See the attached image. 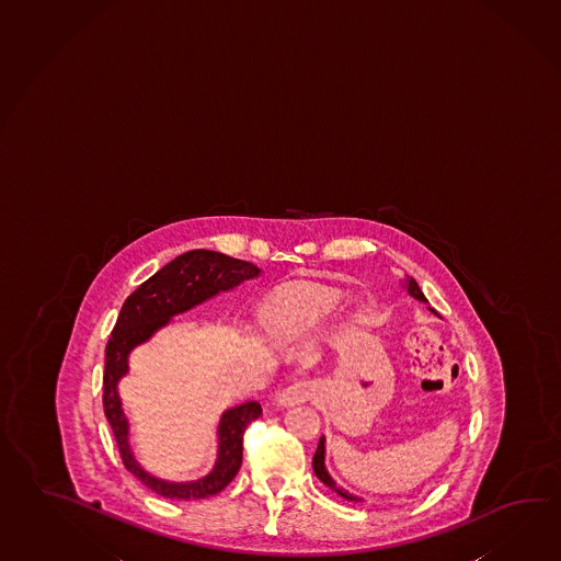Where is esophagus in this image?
Returning <instances> with one entry per match:
<instances>
[{
	"mask_svg": "<svg viewBox=\"0 0 561 561\" xmlns=\"http://www.w3.org/2000/svg\"><path fill=\"white\" fill-rule=\"evenodd\" d=\"M313 391H316V386H313L311 381L299 379V381H296V383L287 386L286 389H282V391L277 393V405H282V408H291V405H298V403L308 401L309 398L313 396Z\"/></svg>",
	"mask_w": 561,
	"mask_h": 561,
	"instance_id": "obj_1",
	"label": "esophagus"
}]
</instances>
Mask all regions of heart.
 <instances>
[{
    "label": "heart",
    "instance_id": "b5f03b06",
    "mask_svg": "<svg viewBox=\"0 0 561 561\" xmlns=\"http://www.w3.org/2000/svg\"><path fill=\"white\" fill-rule=\"evenodd\" d=\"M333 301L328 296H309V298L296 299L277 309L272 318V330L277 335L291 337L304 332L311 323L328 316L332 311Z\"/></svg>",
    "mask_w": 561,
    "mask_h": 561
}]
</instances>
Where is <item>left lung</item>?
Masks as SVG:
<instances>
[{"instance_id": "left-lung-1", "label": "left lung", "mask_w": 561, "mask_h": 561, "mask_svg": "<svg viewBox=\"0 0 561 561\" xmlns=\"http://www.w3.org/2000/svg\"><path fill=\"white\" fill-rule=\"evenodd\" d=\"M403 287L408 289V294L412 296V298L420 299V301H427L425 296L422 294V289L417 286V282L413 279V277H405V284ZM432 313H435V309L430 308ZM437 316V313H435ZM313 471H316V476L320 478L321 483H325L330 490L337 493V495H342L343 500H347V502H362V497H357V495H352L350 492H345L343 488H340L335 481H333L332 476H330V471L325 469V437L321 435L320 444H318V449H316V456H313Z\"/></svg>"}]
</instances>
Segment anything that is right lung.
I'll return each mask as SVG.
<instances>
[{
  "instance_id": "add662e5",
  "label": "right lung",
  "mask_w": 561,
  "mask_h": 561,
  "mask_svg": "<svg viewBox=\"0 0 561 561\" xmlns=\"http://www.w3.org/2000/svg\"><path fill=\"white\" fill-rule=\"evenodd\" d=\"M262 274L257 265L229 257L226 253L209 250H192L178 255L163 265L158 274L124 301L114 332L105 345V371H103V412L114 430L119 456L126 466L148 490L170 500H204L221 492L238 476L243 458V432L262 415L257 401H245L221 413L218 425V458L211 471L195 481H168L151 476L141 468L129 446V423L122 410L117 393L119 379L127 374V357L139 343L148 342L153 333L168 325L173 316L204 304L229 291L245 279Z\"/></svg>"
}]
</instances>
